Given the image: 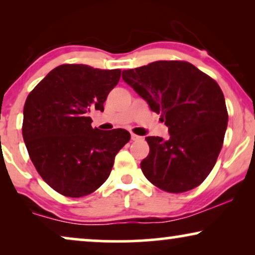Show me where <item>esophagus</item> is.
<instances>
[{"instance_id":"34e87169","label":"esophagus","mask_w":255,"mask_h":255,"mask_svg":"<svg viewBox=\"0 0 255 255\" xmlns=\"http://www.w3.org/2000/svg\"><path fill=\"white\" fill-rule=\"evenodd\" d=\"M131 139L133 141H135V140H139V139H141V137L140 135H137V134H134V133H131Z\"/></svg>"}]
</instances>
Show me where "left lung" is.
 <instances>
[{"label":"left lung","instance_id":"8db88e82","mask_svg":"<svg viewBox=\"0 0 255 255\" xmlns=\"http://www.w3.org/2000/svg\"><path fill=\"white\" fill-rule=\"evenodd\" d=\"M122 78L168 127V139L146 137L149 153L140 163L146 179L175 194L200 186L217 161L228 128L218 83L189 62L175 60L128 69Z\"/></svg>","mask_w":255,"mask_h":255}]
</instances>
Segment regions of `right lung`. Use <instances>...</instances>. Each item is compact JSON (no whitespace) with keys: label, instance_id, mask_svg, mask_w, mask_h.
<instances>
[{"label":"right lung","instance_id":"obj_1","mask_svg":"<svg viewBox=\"0 0 255 255\" xmlns=\"http://www.w3.org/2000/svg\"><path fill=\"white\" fill-rule=\"evenodd\" d=\"M121 69L60 65L29 94L23 111V139L37 172L67 197L92 194L109 177L115 156L130 140L124 128H92L90 110L103 111Z\"/></svg>","mask_w":255,"mask_h":255}]
</instances>
